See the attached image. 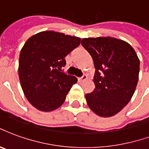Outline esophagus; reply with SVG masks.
Returning <instances> with one entry per match:
<instances>
[{
    "mask_svg": "<svg viewBox=\"0 0 149 149\" xmlns=\"http://www.w3.org/2000/svg\"><path fill=\"white\" fill-rule=\"evenodd\" d=\"M87 79H88V77H87L86 75H83L81 77L79 78V80H80V82H84V81H85Z\"/></svg>",
    "mask_w": 149,
    "mask_h": 149,
    "instance_id": "1",
    "label": "esophagus"
}]
</instances>
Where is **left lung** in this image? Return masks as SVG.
<instances>
[{
  "mask_svg": "<svg viewBox=\"0 0 149 149\" xmlns=\"http://www.w3.org/2000/svg\"><path fill=\"white\" fill-rule=\"evenodd\" d=\"M81 45L91 56L95 69V88L86 94L87 103L100 116H113L127 105L135 91L139 58L130 44L114 38H83Z\"/></svg>",
  "mask_w": 149,
  "mask_h": 149,
  "instance_id": "left-lung-1",
  "label": "left lung"
}]
</instances>
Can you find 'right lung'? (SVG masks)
<instances>
[{"label":"right lung","instance_id":"obj_1","mask_svg":"<svg viewBox=\"0 0 149 149\" xmlns=\"http://www.w3.org/2000/svg\"><path fill=\"white\" fill-rule=\"evenodd\" d=\"M78 37L52 31L28 38L19 60V77L25 96L39 111H51L63 104L77 79L65 73V58L80 44Z\"/></svg>","mask_w":149,"mask_h":149}]
</instances>
